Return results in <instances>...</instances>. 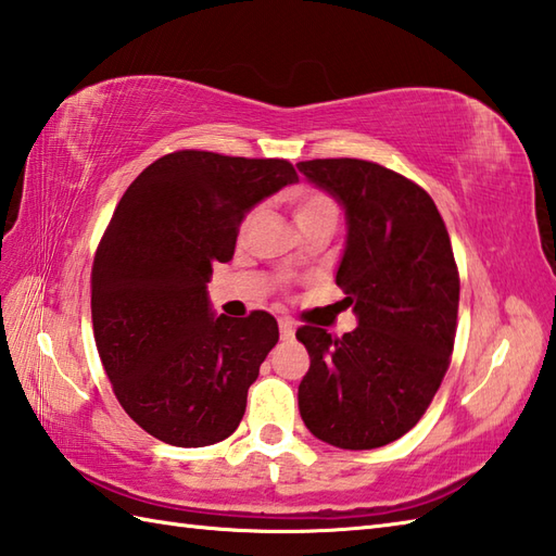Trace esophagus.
<instances>
[{"mask_svg":"<svg viewBox=\"0 0 556 556\" xmlns=\"http://www.w3.org/2000/svg\"><path fill=\"white\" fill-rule=\"evenodd\" d=\"M279 334L281 339H293V334H296V327H293L291 320H279Z\"/></svg>","mask_w":556,"mask_h":556,"instance_id":"esophagus-1","label":"esophagus"}]
</instances>
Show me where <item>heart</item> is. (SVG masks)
Masks as SVG:
<instances>
[{
  "label": "heart",
  "instance_id": "b5f03b06",
  "mask_svg": "<svg viewBox=\"0 0 556 556\" xmlns=\"http://www.w3.org/2000/svg\"><path fill=\"white\" fill-rule=\"evenodd\" d=\"M253 217H255V212H251V215L245 217L243 231L251 227ZM323 217H337V205L332 198L323 191H315V188H301V191L293 193V219H296L299 229L305 227V224L317 222Z\"/></svg>",
  "mask_w": 556,
  "mask_h": 556
}]
</instances>
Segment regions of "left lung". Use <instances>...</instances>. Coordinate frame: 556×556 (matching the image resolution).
I'll return each instance as SVG.
<instances>
[{
    "instance_id": "obj_1",
    "label": "left lung",
    "mask_w": 556,
    "mask_h": 556,
    "mask_svg": "<svg viewBox=\"0 0 556 556\" xmlns=\"http://www.w3.org/2000/svg\"><path fill=\"white\" fill-rule=\"evenodd\" d=\"M299 172L346 212L337 267L358 327L334 339L303 325L311 368L299 410L317 440L377 448L428 410L454 351L458 269L432 198L406 176L365 160H308Z\"/></svg>"
}]
</instances>
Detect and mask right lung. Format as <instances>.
Returning <instances> with one entry per match:
<instances>
[{"label": "right lung", "mask_w": 556, "mask_h": 556, "mask_svg": "<svg viewBox=\"0 0 556 556\" xmlns=\"http://www.w3.org/2000/svg\"><path fill=\"white\" fill-rule=\"evenodd\" d=\"M287 160L179 150L126 188L92 263V329L122 408L172 446L227 440L279 339L265 311L212 313V265L229 263L243 217L296 184Z\"/></svg>", "instance_id": "1"}]
</instances>
